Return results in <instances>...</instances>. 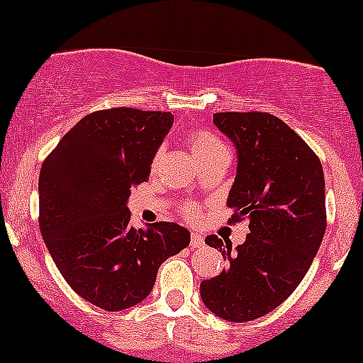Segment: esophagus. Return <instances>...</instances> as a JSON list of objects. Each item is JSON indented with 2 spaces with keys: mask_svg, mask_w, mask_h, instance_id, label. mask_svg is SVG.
I'll return each mask as SVG.
<instances>
[{
  "mask_svg": "<svg viewBox=\"0 0 363 363\" xmlns=\"http://www.w3.org/2000/svg\"><path fill=\"white\" fill-rule=\"evenodd\" d=\"M203 246V237L200 233H193L191 235V247H202Z\"/></svg>",
  "mask_w": 363,
  "mask_h": 363,
  "instance_id": "1",
  "label": "esophagus"
}]
</instances>
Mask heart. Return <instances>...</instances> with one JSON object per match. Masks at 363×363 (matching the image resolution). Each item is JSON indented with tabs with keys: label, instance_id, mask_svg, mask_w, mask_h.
Returning a JSON list of instances; mask_svg holds the SVG:
<instances>
[{
	"label": "heart",
	"instance_id": "heart-1",
	"mask_svg": "<svg viewBox=\"0 0 363 363\" xmlns=\"http://www.w3.org/2000/svg\"><path fill=\"white\" fill-rule=\"evenodd\" d=\"M186 144H188V147L191 149L193 156H195L199 163L200 161L216 158V156L228 155V149H226L225 142L207 130H191L188 135H186ZM160 156L161 152H158V155L155 156V164L158 163ZM184 212L188 218H195L199 211H196L195 205H188V207L184 208Z\"/></svg>",
	"mask_w": 363,
	"mask_h": 363
}]
</instances>
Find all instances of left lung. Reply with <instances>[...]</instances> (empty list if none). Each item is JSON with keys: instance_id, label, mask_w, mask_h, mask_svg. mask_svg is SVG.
<instances>
[{"instance_id": "1", "label": "left lung", "mask_w": 363, "mask_h": 363, "mask_svg": "<svg viewBox=\"0 0 363 363\" xmlns=\"http://www.w3.org/2000/svg\"><path fill=\"white\" fill-rule=\"evenodd\" d=\"M214 124L237 149L228 195L230 223L250 219L244 244L208 235L205 244L228 259L200 283L208 311L226 321H251L284 302L309 270L327 228L325 177L313 149L267 112H218Z\"/></svg>"}]
</instances>
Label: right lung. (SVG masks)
Segmentation results:
<instances>
[{
  "instance_id": "1",
  "label": "right lung",
  "mask_w": 363,
  "mask_h": 363,
  "mask_svg": "<svg viewBox=\"0 0 363 363\" xmlns=\"http://www.w3.org/2000/svg\"><path fill=\"white\" fill-rule=\"evenodd\" d=\"M170 112L116 107L82 117L42 164L40 232L77 295L105 311L140 303L161 263L189 246L175 223L130 225L131 188L145 182Z\"/></svg>"
}]
</instances>
